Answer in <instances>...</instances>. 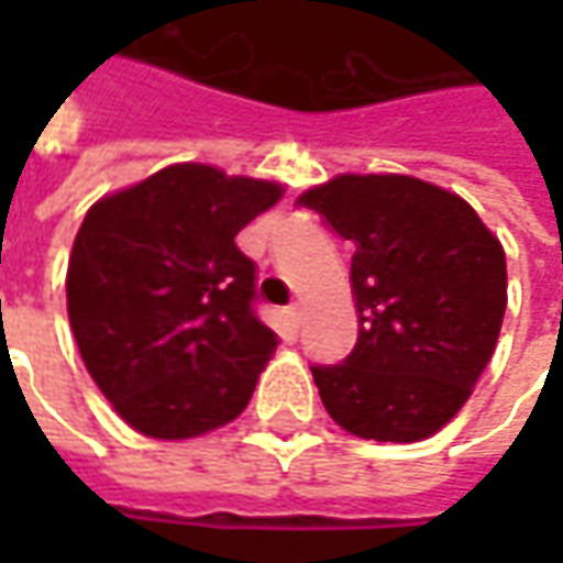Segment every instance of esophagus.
Instances as JSON below:
<instances>
[{
	"label": "esophagus",
	"mask_w": 563,
	"mask_h": 563,
	"mask_svg": "<svg viewBox=\"0 0 563 563\" xmlns=\"http://www.w3.org/2000/svg\"><path fill=\"white\" fill-rule=\"evenodd\" d=\"M285 319H288L291 329H300V322H303V307H300V303L288 307V310H285Z\"/></svg>",
	"instance_id": "34e87169"
}]
</instances>
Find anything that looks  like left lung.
I'll list each match as a JSON object with an SVG mask.
<instances>
[{"mask_svg":"<svg viewBox=\"0 0 563 563\" xmlns=\"http://www.w3.org/2000/svg\"><path fill=\"white\" fill-rule=\"evenodd\" d=\"M300 203L354 244L357 344L310 366L329 417L360 439H429L495 354L508 307L498 238L457 194L410 175H338Z\"/></svg>","mask_w":563,"mask_h":563,"instance_id":"8db88e82","label":"left lung"}]
</instances>
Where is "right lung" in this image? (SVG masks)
I'll list each match as a JSON object with an SVG mask.
<instances>
[{
	"label": "right lung",
	"mask_w": 563,
	"mask_h": 563,
	"mask_svg": "<svg viewBox=\"0 0 563 563\" xmlns=\"http://www.w3.org/2000/svg\"><path fill=\"white\" fill-rule=\"evenodd\" d=\"M282 185L181 163L102 197L68 260V319L87 373L153 439L231 422L278 335L256 316V263L234 238Z\"/></svg>",
	"instance_id": "add662e5"
}]
</instances>
